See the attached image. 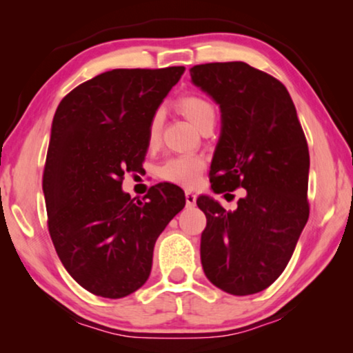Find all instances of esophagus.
<instances>
[{"label":"esophagus","instance_id":"esophagus-1","mask_svg":"<svg viewBox=\"0 0 353 353\" xmlns=\"http://www.w3.org/2000/svg\"><path fill=\"white\" fill-rule=\"evenodd\" d=\"M186 205L188 207H192L196 204V194L194 192H191V191H186Z\"/></svg>","mask_w":353,"mask_h":353}]
</instances>
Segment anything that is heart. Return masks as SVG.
<instances>
[{
    "mask_svg": "<svg viewBox=\"0 0 353 353\" xmlns=\"http://www.w3.org/2000/svg\"><path fill=\"white\" fill-rule=\"evenodd\" d=\"M178 109L183 115L199 130L205 125L215 123L216 112L214 104L210 101L197 94H185L178 99ZM163 125V112L161 109L156 110L151 115V120L148 123V148L154 149L161 141ZM205 168V159L201 156H176L168 159L159 167V176L162 180L175 183V185L192 188L199 183V178Z\"/></svg>",
    "mask_w": 353,
    "mask_h": 353,
    "instance_id": "heart-1",
    "label": "heart"
}]
</instances>
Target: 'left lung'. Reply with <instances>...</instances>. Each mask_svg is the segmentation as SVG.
Returning <instances> with one entry per match:
<instances>
[{
	"label": "left lung",
	"instance_id": "left-lung-1",
	"mask_svg": "<svg viewBox=\"0 0 353 353\" xmlns=\"http://www.w3.org/2000/svg\"><path fill=\"white\" fill-rule=\"evenodd\" d=\"M190 72L192 83L221 110L212 190H245L236 210L209 196L197 199L207 219L202 268L221 291L249 296L284 272L308 220L307 139L286 86L267 72L239 61L199 64Z\"/></svg>",
	"mask_w": 353,
	"mask_h": 353
}]
</instances>
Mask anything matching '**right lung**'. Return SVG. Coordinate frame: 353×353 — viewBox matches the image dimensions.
Segmentation results:
<instances>
[{"instance_id":"right-lung-1","label":"right lung","mask_w":353,"mask_h":353,"mask_svg":"<svg viewBox=\"0 0 353 353\" xmlns=\"http://www.w3.org/2000/svg\"><path fill=\"white\" fill-rule=\"evenodd\" d=\"M183 72H104L56 109L43 172L48 230L64 268L94 296L120 299L141 288L159 234L186 204L170 183L143 201L122 191L125 173L143 167L151 115Z\"/></svg>"}]
</instances>
